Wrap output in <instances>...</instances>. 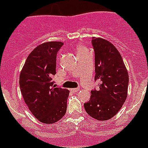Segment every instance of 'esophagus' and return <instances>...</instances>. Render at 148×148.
Wrapping results in <instances>:
<instances>
[{"instance_id":"obj_1","label":"esophagus","mask_w":148,"mask_h":148,"mask_svg":"<svg viewBox=\"0 0 148 148\" xmlns=\"http://www.w3.org/2000/svg\"><path fill=\"white\" fill-rule=\"evenodd\" d=\"M71 90L73 93H77L79 90V88H73V89H71Z\"/></svg>"}]
</instances>
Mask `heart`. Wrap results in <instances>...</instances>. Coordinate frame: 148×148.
Returning a JSON list of instances; mask_svg holds the SVG:
<instances>
[{"label": "heart", "mask_w": 148, "mask_h": 148, "mask_svg": "<svg viewBox=\"0 0 148 148\" xmlns=\"http://www.w3.org/2000/svg\"><path fill=\"white\" fill-rule=\"evenodd\" d=\"M87 51V50H86L84 47H82V46H79V47H77V53H82V52H84V51Z\"/></svg>", "instance_id": "1"}]
</instances>
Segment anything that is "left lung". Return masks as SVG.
I'll return each instance as SVG.
<instances>
[{"instance_id": "obj_1", "label": "left lung", "mask_w": 148, "mask_h": 148, "mask_svg": "<svg viewBox=\"0 0 148 148\" xmlns=\"http://www.w3.org/2000/svg\"><path fill=\"white\" fill-rule=\"evenodd\" d=\"M95 54V80L100 81L98 90H91L84 109L98 121L113 117L121 108L127 96L129 77L124 60L114 45L103 38H93Z\"/></svg>"}]
</instances>
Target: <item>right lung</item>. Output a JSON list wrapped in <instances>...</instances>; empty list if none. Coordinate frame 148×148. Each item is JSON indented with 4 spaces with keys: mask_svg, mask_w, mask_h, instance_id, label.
Masks as SVG:
<instances>
[{
    "mask_svg": "<svg viewBox=\"0 0 148 148\" xmlns=\"http://www.w3.org/2000/svg\"><path fill=\"white\" fill-rule=\"evenodd\" d=\"M64 43L49 41L31 51L20 74L19 84L29 110L45 124H53L64 116L70 91L55 88L52 77L56 74V58Z\"/></svg>",
    "mask_w": 148,
    "mask_h": 148,
    "instance_id": "obj_1",
    "label": "right lung"
}]
</instances>
